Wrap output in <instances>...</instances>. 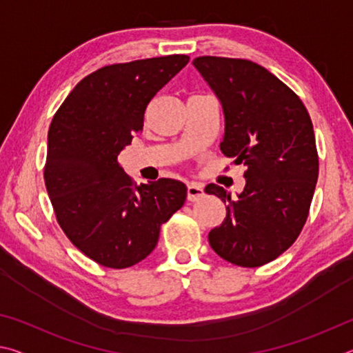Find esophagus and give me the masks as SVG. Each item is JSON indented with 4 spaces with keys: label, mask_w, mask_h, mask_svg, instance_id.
Segmentation results:
<instances>
[{
    "label": "esophagus",
    "mask_w": 353,
    "mask_h": 353,
    "mask_svg": "<svg viewBox=\"0 0 353 353\" xmlns=\"http://www.w3.org/2000/svg\"><path fill=\"white\" fill-rule=\"evenodd\" d=\"M204 187H202L201 183H196V182H193V183H188V187H187V199L188 201H198V199H201V198H204Z\"/></svg>",
    "instance_id": "obj_1"
}]
</instances>
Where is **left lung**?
Listing matches in <instances>:
<instances>
[{"label":"left lung","instance_id":"1","mask_svg":"<svg viewBox=\"0 0 353 353\" xmlns=\"http://www.w3.org/2000/svg\"><path fill=\"white\" fill-rule=\"evenodd\" d=\"M193 65L223 107L221 151L246 166L236 198L216 183L205 187L227 204L208 243L234 265L261 266L283 254L307 221L319 172L312 119L297 94L261 65L213 56Z\"/></svg>","mask_w":353,"mask_h":353}]
</instances>
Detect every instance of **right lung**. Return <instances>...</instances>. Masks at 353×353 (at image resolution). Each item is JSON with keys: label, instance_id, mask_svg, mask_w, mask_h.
<instances>
[{"label": "right lung", "instance_id": "right-lung-1", "mask_svg": "<svg viewBox=\"0 0 353 353\" xmlns=\"http://www.w3.org/2000/svg\"><path fill=\"white\" fill-rule=\"evenodd\" d=\"M190 57L99 68L77 83L48 132L45 185L65 235L88 259L123 270L152 252L160 225L187 199L174 179L135 185L118 155L143 130L145 110Z\"/></svg>", "mask_w": 353, "mask_h": 353}]
</instances>
